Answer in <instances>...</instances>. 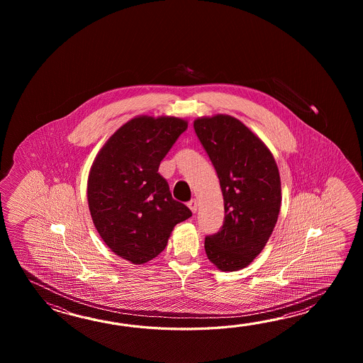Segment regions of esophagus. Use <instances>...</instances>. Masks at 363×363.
Wrapping results in <instances>:
<instances>
[{
  "instance_id": "esophagus-1",
  "label": "esophagus",
  "mask_w": 363,
  "mask_h": 363,
  "mask_svg": "<svg viewBox=\"0 0 363 363\" xmlns=\"http://www.w3.org/2000/svg\"><path fill=\"white\" fill-rule=\"evenodd\" d=\"M188 208H191V211H192V213H196V211H197V201H189V202H188Z\"/></svg>"
}]
</instances>
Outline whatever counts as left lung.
Wrapping results in <instances>:
<instances>
[{
  "label": "left lung",
  "mask_w": 363,
  "mask_h": 363,
  "mask_svg": "<svg viewBox=\"0 0 363 363\" xmlns=\"http://www.w3.org/2000/svg\"><path fill=\"white\" fill-rule=\"evenodd\" d=\"M193 127L223 193V225L206 236V255L219 270L244 269L262 252L278 222V164L262 140L233 116H201Z\"/></svg>",
  "instance_id": "left-lung-1"
}]
</instances>
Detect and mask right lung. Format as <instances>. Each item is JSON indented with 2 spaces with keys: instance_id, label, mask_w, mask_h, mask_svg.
I'll list each match as a JSON object with an SVG mask.
<instances>
[{
  "instance_id": "obj_1",
  "label": "right lung",
  "mask_w": 363,
  "mask_h": 363,
  "mask_svg": "<svg viewBox=\"0 0 363 363\" xmlns=\"http://www.w3.org/2000/svg\"><path fill=\"white\" fill-rule=\"evenodd\" d=\"M188 122L139 116L118 128L96 155L86 197L93 224L111 252L133 264L155 258L177 224L192 216L158 172Z\"/></svg>"
}]
</instances>
